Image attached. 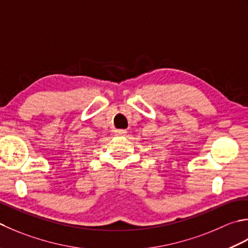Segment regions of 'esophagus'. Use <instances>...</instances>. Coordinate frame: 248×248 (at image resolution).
Here are the masks:
<instances>
[{"label":"esophagus","mask_w":248,"mask_h":248,"mask_svg":"<svg viewBox=\"0 0 248 248\" xmlns=\"http://www.w3.org/2000/svg\"><path fill=\"white\" fill-rule=\"evenodd\" d=\"M126 133H127V131L124 130V129H119V130H117V134L120 135V136H125Z\"/></svg>","instance_id":"34e87169"}]
</instances>
